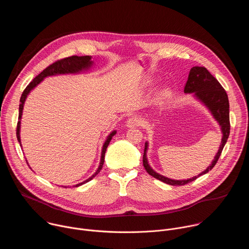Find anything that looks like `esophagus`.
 Instances as JSON below:
<instances>
[{"mask_svg":"<svg viewBox=\"0 0 249 249\" xmlns=\"http://www.w3.org/2000/svg\"><path fill=\"white\" fill-rule=\"evenodd\" d=\"M140 125H141V120H140V118H138L136 116L135 117H131L127 121V123H126V126L128 128H135V127H138Z\"/></svg>","mask_w":249,"mask_h":249,"instance_id":"1","label":"esophagus"}]
</instances>
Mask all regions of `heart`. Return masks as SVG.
<instances>
[{"mask_svg":"<svg viewBox=\"0 0 249 249\" xmlns=\"http://www.w3.org/2000/svg\"><path fill=\"white\" fill-rule=\"evenodd\" d=\"M152 80H149L148 81V84L150 85V84H152ZM170 95H171V91H170V89H168V88H163V89H161L160 91H159V93H158V96H159V99H160V100H162V101H165V100H167L169 97H170Z\"/></svg>","mask_w":249,"mask_h":249,"instance_id":"obj_1","label":"heart"}]
</instances>
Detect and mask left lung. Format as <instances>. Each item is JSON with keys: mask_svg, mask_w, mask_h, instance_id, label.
<instances>
[{"mask_svg": "<svg viewBox=\"0 0 249 249\" xmlns=\"http://www.w3.org/2000/svg\"><path fill=\"white\" fill-rule=\"evenodd\" d=\"M185 93H192L193 96L200 101L204 106H206L207 109L210 111L212 116L218 122V124L221 127L222 131V141L221 145L219 148L218 153L216 154L214 160H213L212 163L201 173H199L196 176H193L192 178L188 179H182V180H176L171 179L168 177H165L158 172H156L151 165L149 164L148 158H147V152L149 149V143L146 142L145 143V150H144V156H143V164L147 172L152 175L155 178L169 184L173 186H180L185 185L189 182L194 181L197 179L199 176L206 174L209 172L213 167L217 163L222 151L227 143L229 135H230V103L229 98L226 90L221 86V84L218 82L216 78L213 77L209 71L205 67H193L191 68L187 83L184 88Z\"/></svg>", "mask_w": 249, "mask_h": 249, "instance_id": "1", "label": "left lung"}]
</instances>
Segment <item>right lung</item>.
Masks as SVG:
<instances>
[{
	"mask_svg": "<svg viewBox=\"0 0 249 249\" xmlns=\"http://www.w3.org/2000/svg\"><path fill=\"white\" fill-rule=\"evenodd\" d=\"M91 56H72V57H68L62 60H59L55 63H53L52 65L48 66L45 70H43V72H41L37 77H35L32 82L26 87V89L23 90L21 97H20V104H19V110H18V127H17V137H18V141L21 147V141H20V120H21V116H22V110H23V105L24 102L26 100L27 95L30 93V91L36 88L45 78L47 77H52V76H58V75H69V74H80L82 72H86V71H89L91 69V67L93 66V61L91 60ZM116 134V131H112L107 137H106V140L104 142V144L102 146L101 149V156H100V161H99V165L96 169V171L90 176L89 178L81 183H78L74 186L78 187L81 186L89 181H90L93 177H95L99 171L102 168L103 162H104V157H105V152L106 149H107L110 141L112 139V137ZM27 161V160H26ZM28 163V162H27ZM62 187H66V186H62Z\"/></svg>",
	"mask_w": 249,
	"mask_h": 249,
	"instance_id": "add662e5",
	"label": "right lung"
}]
</instances>
